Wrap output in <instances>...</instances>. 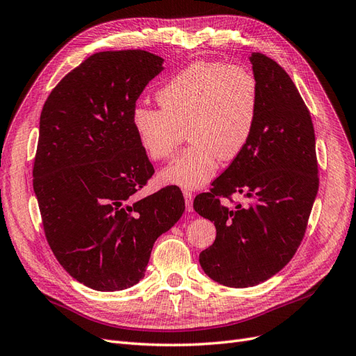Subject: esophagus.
<instances>
[{
    "mask_svg": "<svg viewBox=\"0 0 356 356\" xmlns=\"http://www.w3.org/2000/svg\"><path fill=\"white\" fill-rule=\"evenodd\" d=\"M183 196H185V204H186V209L189 213L193 211V196L191 192L183 191Z\"/></svg>",
    "mask_w": 356,
    "mask_h": 356,
    "instance_id": "obj_1",
    "label": "esophagus"
}]
</instances>
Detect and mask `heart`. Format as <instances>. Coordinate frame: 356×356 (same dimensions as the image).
I'll use <instances>...</instances> for the list:
<instances>
[{"label":"heart","instance_id":"heart-1","mask_svg":"<svg viewBox=\"0 0 356 356\" xmlns=\"http://www.w3.org/2000/svg\"><path fill=\"white\" fill-rule=\"evenodd\" d=\"M161 108L136 105L131 126L151 160H165L183 130L191 147L158 173L163 185L200 189L211 180L220 158L230 161L251 139L259 111L254 74L239 65L195 63L158 90Z\"/></svg>","mask_w":356,"mask_h":356}]
</instances>
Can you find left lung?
<instances>
[{
    "label": "left lung",
    "mask_w": 356,
    "mask_h": 356,
    "mask_svg": "<svg viewBox=\"0 0 356 356\" xmlns=\"http://www.w3.org/2000/svg\"><path fill=\"white\" fill-rule=\"evenodd\" d=\"M249 61L259 89L254 134L211 192L193 201L195 211L217 230L200 264L229 287L257 286L292 259L318 192L315 134L304 99L274 60L252 52ZM234 191L248 204L232 209L219 202Z\"/></svg>",
    "instance_id": "1"
}]
</instances>
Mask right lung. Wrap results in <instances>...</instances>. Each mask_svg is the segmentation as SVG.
I'll use <instances>...</instances> for the list:
<instances>
[{
    "instance_id": "right-lung-1",
    "label": "right lung",
    "mask_w": 356,
    "mask_h": 356,
    "mask_svg": "<svg viewBox=\"0 0 356 356\" xmlns=\"http://www.w3.org/2000/svg\"><path fill=\"white\" fill-rule=\"evenodd\" d=\"M163 63L142 49L97 52L61 79L41 113L33 191L47 241L94 291L139 283L155 241L185 211L177 186L136 200L154 167L131 111Z\"/></svg>"
}]
</instances>
